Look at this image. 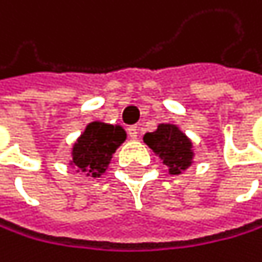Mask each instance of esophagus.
<instances>
[{
	"instance_id": "34e87169",
	"label": "esophagus",
	"mask_w": 262,
	"mask_h": 262,
	"mask_svg": "<svg viewBox=\"0 0 262 262\" xmlns=\"http://www.w3.org/2000/svg\"><path fill=\"white\" fill-rule=\"evenodd\" d=\"M127 132H128V137H130V138L135 140V138L138 137V127H137V125H130V127L127 128Z\"/></svg>"
}]
</instances>
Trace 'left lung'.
Returning <instances> with one entry per match:
<instances>
[{"instance_id": "8db88e82", "label": "left lung", "mask_w": 262, "mask_h": 262, "mask_svg": "<svg viewBox=\"0 0 262 262\" xmlns=\"http://www.w3.org/2000/svg\"><path fill=\"white\" fill-rule=\"evenodd\" d=\"M143 142L167 167L170 176H179L193 164L195 146L176 124H158L155 132L145 134Z\"/></svg>"}]
</instances>
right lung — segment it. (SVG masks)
I'll list each match as a JSON object with an SVG mask.
<instances>
[{"mask_svg":"<svg viewBox=\"0 0 262 262\" xmlns=\"http://www.w3.org/2000/svg\"><path fill=\"white\" fill-rule=\"evenodd\" d=\"M125 138L127 134L122 125L93 120L86 124L80 137L74 142L69 166L86 177H101Z\"/></svg>","mask_w":262,"mask_h":262,"instance_id":"right-lung-1","label":"right lung"}]
</instances>
